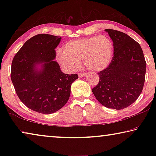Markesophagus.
Returning a JSON list of instances; mask_svg holds the SVG:
<instances>
[{"mask_svg": "<svg viewBox=\"0 0 156 156\" xmlns=\"http://www.w3.org/2000/svg\"><path fill=\"white\" fill-rule=\"evenodd\" d=\"M86 74H87L86 73H78V76L80 78H83L84 76H86Z\"/></svg>", "mask_w": 156, "mask_h": 156, "instance_id": "1", "label": "esophagus"}]
</instances>
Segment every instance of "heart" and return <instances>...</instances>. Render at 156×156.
Segmentation results:
<instances>
[{
	"instance_id": "b5f03b06",
	"label": "heart",
	"mask_w": 156,
	"mask_h": 156,
	"mask_svg": "<svg viewBox=\"0 0 156 156\" xmlns=\"http://www.w3.org/2000/svg\"><path fill=\"white\" fill-rule=\"evenodd\" d=\"M113 53V43L107 36H89L68 42L64 50H57L56 59L68 72L77 70L82 60L88 69L100 72L109 67Z\"/></svg>"
}]
</instances>
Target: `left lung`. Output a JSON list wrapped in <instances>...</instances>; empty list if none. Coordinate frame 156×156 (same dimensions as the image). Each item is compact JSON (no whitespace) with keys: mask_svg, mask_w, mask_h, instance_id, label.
Here are the masks:
<instances>
[{"mask_svg":"<svg viewBox=\"0 0 156 156\" xmlns=\"http://www.w3.org/2000/svg\"><path fill=\"white\" fill-rule=\"evenodd\" d=\"M105 31L113 41L114 54L109 67L98 73L99 83L92 92L103 106L123 109L142 93L147 63L140 44L127 34L110 29Z\"/></svg>","mask_w":156,"mask_h":156,"instance_id":"left-lung-1","label":"left lung"}]
</instances>
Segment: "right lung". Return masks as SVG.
Listing matches in <instances>:
<instances>
[{"mask_svg": "<svg viewBox=\"0 0 156 156\" xmlns=\"http://www.w3.org/2000/svg\"><path fill=\"white\" fill-rule=\"evenodd\" d=\"M60 41L61 37L38 34L25 42L12 60L11 79L16 93L34 112L50 114L61 109L78 78L62 73L54 60Z\"/></svg>", "mask_w": 156, "mask_h": 156, "instance_id": "right-lung-1", "label": "right lung"}]
</instances>
